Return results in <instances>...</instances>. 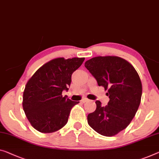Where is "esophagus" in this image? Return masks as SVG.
Here are the masks:
<instances>
[{"label":"esophagus","instance_id":"esophagus-1","mask_svg":"<svg viewBox=\"0 0 159 159\" xmlns=\"http://www.w3.org/2000/svg\"><path fill=\"white\" fill-rule=\"evenodd\" d=\"M81 101L83 103H86V102H87V101H89V99H88L87 98H82Z\"/></svg>","mask_w":159,"mask_h":159}]
</instances>
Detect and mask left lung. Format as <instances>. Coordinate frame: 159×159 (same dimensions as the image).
<instances>
[{"label":"left lung","mask_w":159,"mask_h":159,"mask_svg":"<svg viewBox=\"0 0 159 159\" xmlns=\"http://www.w3.org/2000/svg\"><path fill=\"white\" fill-rule=\"evenodd\" d=\"M86 67L99 86L108 90V105L96 101V109L88 115V124L99 134L113 136L125 129L138 111L142 84L131 63L118 56H97L88 60Z\"/></svg>","instance_id":"left-lung-1"}]
</instances>
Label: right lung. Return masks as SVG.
I'll list each match as a JSON object with an SVG mask.
<instances>
[{"instance_id": "1", "label": "right lung", "mask_w": 159, "mask_h": 159, "mask_svg": "<svg viewBox=\"0 0 159 159\" xmlns=\"http://www.w3.org/2000/svg\"><path fill=\"white\" fill-rule=\"evenodd\" d=\"M85 58H58L45 63L28 80L23 108L30 124L41 133H53L67 124L70 110L79 101L62 96L68 91L73 73Z\"/></svg>"}]
</instances>
